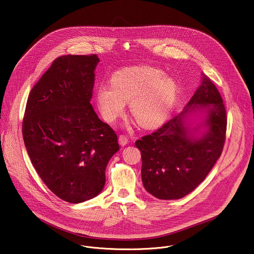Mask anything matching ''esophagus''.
<instances>
[{
    "label": "esophagus",
    "instance_id": "1",
    "mask_svg": "<svg viewBox=\"0 0 254 254\" xmlns=\"http://www.w3.org/2000/svg\"><path fill=\"white\" fill-rule=\"evenodd\" d=\"M119 143L121 145H126L128 143V137L125 134H121L119 136Z\"/></svg>",
    "mask_w": 254,
    "mask_h": 254
}]
</instances>
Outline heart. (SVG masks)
<instances>
[{
	"label": "heart",
	"mask_w": 254,
	"mask_h": 254,
	"mask_svg": "<svg viewBox=\"0 0 254 254\" xmlns=\"http://www.w3.org/2000/svg\"><path fill=\"white\" fill-rule=\"evenodd\" d=\"M178 95L177 81L152 66L123 68L112 75L111 84H102L96 90L97 104L106 120H116L128 101L130 113L144 127L164 121Z\"/></svg>",
	"instance_id": "obj_1"
}]
</instances>
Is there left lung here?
Returning <instances> with one entry per match:
<instances>
[{
  "label": "left lung",
  "mask_w": 254,
  "mask_h": 254,
  "mask_svg": "<svg viewBox=\"0 0 254 254\" xmlns=\"http://www.w3.org/2000/svg\"><path fill=\"white\" fill-rule=\"evenodd\" d=\"M200 107L208 109L204 123L209 126V130L200 139H190L181 118ZM227 121L217 87L203 74L202 84L187 108L156 131L135 143L141 151L142 180L146 191L162 200L180 199L191 192L205 180L221 156Z\"/></svg>",
  "instance_id": "obj_1"
}]
</instances>
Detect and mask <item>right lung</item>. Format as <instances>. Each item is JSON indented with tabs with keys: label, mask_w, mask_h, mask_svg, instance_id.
I'll return each mask as SVG.
<instances>
[{
	"label": "right lung",
	"mask_w": 254,
	"mask_h": 254,
	"mask_svg": "<svg viewBox=\"0 0 254 254\" xmlns=\"http://www.w3.org/2000/svg\"><path fill=\"white\" fill-rule=\"evenodd\" d=\"M96 54L53 61L31 89L23 138L40 178L60 199L78 204L100 193L109 159L119 150L117 134L90 104Z\"/></svg>",
	"instance_id": "obj_1"
}]
</instances>
